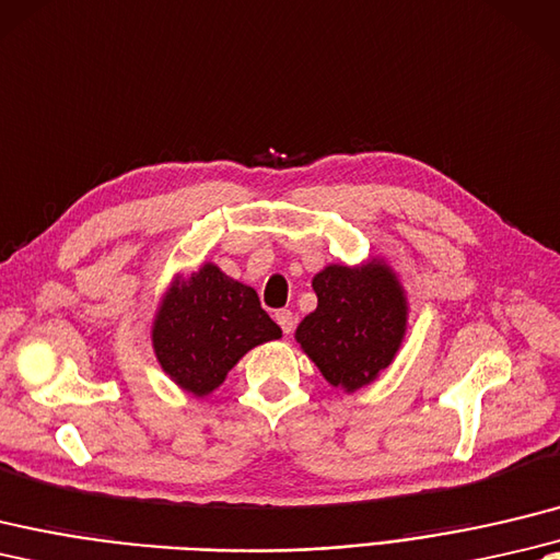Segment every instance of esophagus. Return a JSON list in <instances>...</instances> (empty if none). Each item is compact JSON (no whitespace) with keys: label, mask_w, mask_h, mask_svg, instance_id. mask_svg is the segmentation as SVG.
<instances>
[{"label":"esophagus","mask_w":560,"mask_h":560,"mask_svg":"<svg viewBox=\"0 0 560 560\" xmlns=\"http://www.w3.org/2000/svg\"><path fill=\"white\" fill-rule=\"evenodd\" d=\"M275 319L279 322V327H281V331L289 336L291 331H293V324H295V317H293V312L291 310H279L277 315H275Z\"/></svg>","instance_id":"34e87169"}]
</instances>
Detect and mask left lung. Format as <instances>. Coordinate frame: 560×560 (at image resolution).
Returning <instances> with one entry per match:
<instances>
[{
	"mask_svg": "<svg viewBox=\"0 0 560 560\" xmlns=\"http://www.w3.org/2000/svg\"><path fill=\"white\" fill-rule=\"evenodd\" d=\"M315 312L298 324L295 341L331 386L353 394L388 365L408 331V298L382 257L327 265L312 279Z\"/></svg>",
	"mask_w": 560,
	"mask_h": 560,
	"instance_id": "8db88e82",
	"label": "left lung"
}]
</instances>
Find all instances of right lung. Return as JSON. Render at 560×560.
Returning <instances> with one entry per match:
<instances>
[{"mask_svg":"<svg viewBox=\"0 0 560 560\" xmlns=\"http://www.w3.org/2000/svg\"><path fill=\"white\" fill-rule=\"evenodd\" d=\"M281 339L279 324L259 305L255 289L205 262L176 275L152 319V348L178 388L210 396L231 368L259 343Z\"/></svg>","mask_w":560,"mask_h":560,"instance_id":"right-lung-1","label":"right lung"}]
</instances>
